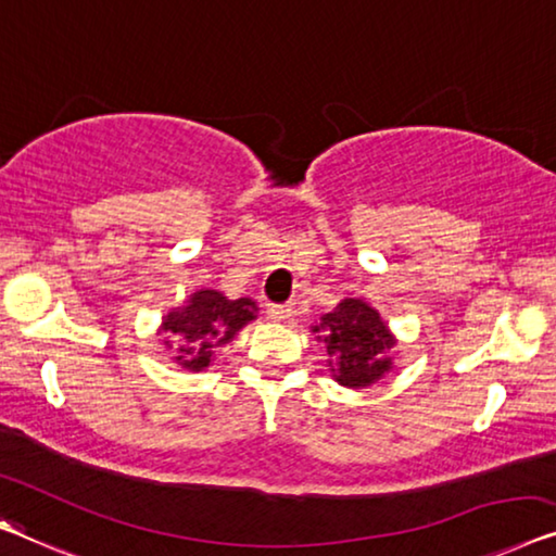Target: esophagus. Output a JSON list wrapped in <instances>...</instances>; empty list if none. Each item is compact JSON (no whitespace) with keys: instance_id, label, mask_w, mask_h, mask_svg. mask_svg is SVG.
<instances>
[{"instance_id":"esophagus-1","label":"esophagus","mask_w":556,"mask_h":556,"mask_svg":"<svg viewBox=\"0 0 556 556\" xmlns=\"http://www.w3.org/2000/svg\"><path fill=\"white\" fill-rule=\"evenodd\" d=\"M268 316L273 320H288L293 316V303H268Z\"/></svg>"}]
</instances>
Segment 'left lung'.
I'll list each match as a JSON object with an SVG mask.
<instances>
[{
    "label": "left lung",
    "mask_w": 556,
    "mask_h": 556,
    "mask_svg": "<svg viewBox=\"0 0 556 556\" xmlns=\"http://www.w3.org/2000/svg\"><path fill=\"white\" fill-rule=\"evenodd\" d=\"M311 331L326 343L328 366L341 386L364 389L391 371L389 349H393L396 338L378 311L361 298H343Z\"/></svg>",
    "instance_id": "left-lung-1"
}]
</instances>
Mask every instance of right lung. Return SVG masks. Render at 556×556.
<instances>
[{
  "instance_id": "obj_1",
  "label": "right lung",
  "mask_w": 556,
  "mask_h": 556,
  "mask_svg": "<svg viewBox=\"0 0 556 556\" xmlns=\"http://www.w3.org/2000/svg\"><path fill=\"white\" fill-rule=\"evenodd\" d=\"M255 311H258V305L251 298L230 301L220 291L203 288V291L192 293L180 308L167 313L160 331L167 333V349L178 345L175 361L182 368L203 371L211 366L215 345L232 341L240 328L255 318Z\"/></svg>"
}]
</instances>
